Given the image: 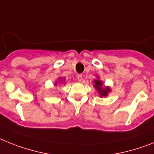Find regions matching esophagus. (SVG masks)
<instances>
[{
    "label": "esophagus",
    "instance_id": "esophagus-1",
    "mask_svg": "<svg viewBox=\"0 0 154 154\" xmlns=\"http://www.w3.org/2000/svg\"><path fill=\"white\" fill-rule=\"evenodd\" d=\"M77 79L78 81H82V79H83V76H82L81 74H78L77 77Z\"/></svg>",
    "mask_w": 154,
    "mask_h": 154
}]
</instances>
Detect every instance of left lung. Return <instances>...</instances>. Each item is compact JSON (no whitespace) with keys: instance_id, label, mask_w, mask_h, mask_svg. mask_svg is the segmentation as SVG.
Here are the masks:
<instances>
[{"instance_id":"obj_1","label":"left lung","mask_w":154,"mask_h":154,"mask_svg":"<svg viewBox=\"0 0 154 154\" xmlns=\"http://www.w3.org/2000/svg\"><path fill=\"white\" fill-rule=\"evenodd\" d=\"M94 83H95L94 87L95 88L101 97L107 96L108 93L110 92V88L109 87H103V84L102 83V81L99 79L95 80Z\"/></svg>"}]
</instances>
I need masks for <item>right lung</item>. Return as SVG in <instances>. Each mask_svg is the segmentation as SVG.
<instances>
[{"mask_svg": "<svg viewBox=\"0 0 154 154\" xmlns=\"http://www.w3.org/2000/svg\"><path fill=\"white\" fill-rule=\"evenodd\" d=\"M59 79H60V80H63V78H62V77H60ZM63 80H64V78H63ZM55 85H57V82H55Z\"/></svg>", "mask_w": 154, "mask_h": 154, "instance_id": "1", "label": "right lung"}]
</instances>
